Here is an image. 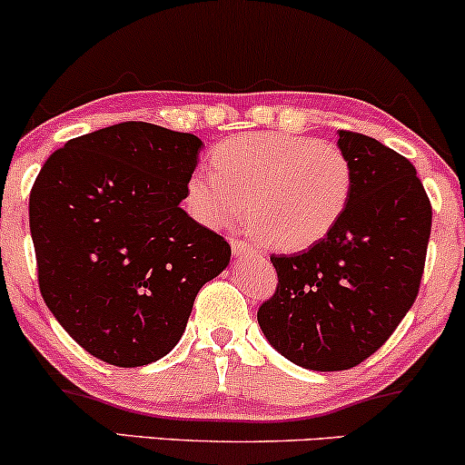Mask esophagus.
Wrapping results in <instances>:
<instances>
[{"mask_svg": "<svg viewBox=\"0 0 465 465\" xmlns=\"http://www.w3.org/2000/svg\"><path fill=\"white\" fill-rule=\"evenodd\" d=\"M232 251L233 255H247V253H253V247H251L249 242H244V240H232Z\"/></svg>", "mask_w": 465, "mask_h": 465, "instance_id": "34e87169", "label": "esophagus"}]
</instances>
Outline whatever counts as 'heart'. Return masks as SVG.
Here are the masks:
<instances>
[{
  "label": "heart",
  "instance_id": "b5f03b06",
  "mask_svg": "<svg viewBox=\"0 0 465 465\" xmlns=\"http://www.w3.org/2000/svg\"><path fill=\"white\" fill-rule=\"evenodd\" d=\"M212 173L194 170L185 185L190 214L227 227L242 214L266 247H312L339 225L354 192V168L343 148L314 137L255 133L221 142Z\"/></svg>",
  "mask_w": 465,
  "mask_h": 465
}]
</instances>
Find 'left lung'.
Segmentation results:
<instances>
[{"label": "left lung", "instance_id": "left-lung-1", "mask_svg": "<svg viewBox=\"0 0 465 465\" xmlns=\"http://www.w3.org/2000/svg\"><path fill=\"white\" fill-rule=\"evenodd\" d=\"M354 168L341 223L292 255H271L277 286L258 311L269 343L314 371L356 367L385 345L418 297L433 207L413 163L373 137L339 131Z\"/></svg>", "mask_w": 465, "mask_h": 465}]
</instances>
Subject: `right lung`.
<instances>
[{
  "label": "right lung",
  "mask_w": 465,
  "mask_h": 465,
  "mask_svg": "<svg viewBox=\"0 0 465 465\" xmlns=\"http://www.w3.org/2000/svg\"><path fill=\"white\" fill-rule=\"evenodd\" d=\"M203 142L122 122L50 154L30 192L44 302L83 350L115 367L162 359L232 247L179 203Z\"/></svg>",
  "instance_id": "right-lung-1"
}]
</instances>
